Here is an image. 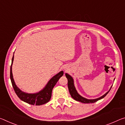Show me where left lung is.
<instances>
[{
  "label": "left lung",
  "mask_w": 125,
  "mask_h": 125,
  "mask_svg": "<svg viewBox=\"0 0 125 125\" xmlns=\"http://www.w3.org/2000/svg\"><path fill=\"white\" fill-rule=\"evenodd\" d=\"M66 76L67 77V80H68V88L69 91H70V94L72 97L77 101L84 103V104H90V103H94L97 101L101 100L103 98H104L107 94L109 91H110L111 88H110V90H109L107 92H106L105 94L103 95L102 96L96 99H93V100H88V99H87L86 98L83 97L81 96V95L79 94L77 92V91L76 90V88H75L74 85V81H73V79L72 77H71L70 74H68V73H66Z\"/></svg>",
  "instance_id": "left-lung-1"
}]
</instances>
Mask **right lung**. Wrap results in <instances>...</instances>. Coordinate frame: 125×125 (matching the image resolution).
Listing matches in <instances>:
<instances>
[{"instance_id": "right-lung-1", "label": "right lung", "mask_w": 125, "mask_h": 125, "mask_svg": "<svg viewBox=\"0 0 125 125\" xmlns=\"http://www.w3.org/2000/svg\"><path fill=\"white\" fill-rule=\"evenodd\" d=\"M14 60V54L11 59V64L10 66V77L15 94L18 97L23 101L33 105L39 106L42 104H45L49 102L51 100L52 96V92L54 86L58 82L59 79L63 75V71H62L60 72L57 73L54 76H53L50 80L49 81L48 83L46 84L45 87L42 90L39 91V92L35 94H27L21 91L18 87L15 84L14 81L13 79L12 73V64Z\"/></svg>"}]
</instances>
